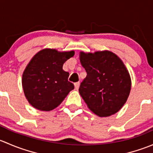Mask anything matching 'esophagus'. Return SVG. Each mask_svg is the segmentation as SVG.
Wrapping results in <instances>:
<instances>
[{
  "label": "esophagus",
  "mask_w": 153,
  "mask_h": 153,
  "mask_svg": "<svg viewBox=\"0 0 153 153\" xmlns=\"http://www.w3.org/2000/svg\"><path fill=\"white\" fill-rule=\"evenodd\" d=\"M74 85H75V88L76 89H78V88H79V86H80V82H76L74 84Z\"/></svg>",
  "instance_id": "esophagus-1"
}]
</instances>
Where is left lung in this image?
Masks as SVG:
<instances>
[{"label": "left lung", "mask_w": 153, "mask_h": 153, "mask_svg": "<svg viewBox=\"0 0 153 153\" xmlns=\"http://www.w3.org/2000/svg\"><path fill=\"white\" fill-rule=\"evenodd\" d=\"M86 77L79 92L88 107L100 117L116 113L124 106L131 89V79L124 63L109 51L80 54Z\"/></svg>", "instance_id": "obj_1"}]
</instances>
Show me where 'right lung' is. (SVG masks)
Returning <instances> with one entry per match:
<instances>
[{
  "label": "right lung",
  "mask_w": 153,
  "mask_h": 153,
  "mask_svg": "<svg viewBox=\"0 0 153 153\" xmlns=\"http://www.w3.org/2000/svg\"><path fill=\"white\" fill-rule=\"evenodd\" d=\"M75 54L45 49L38 52L26 67L22 85L29 103L41 111H50L64 101L74 84L68 81L69 72L63 65Z\"/></svg>",
  "instance_id": "1"
}]
</instances>
